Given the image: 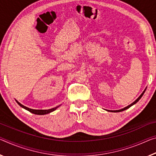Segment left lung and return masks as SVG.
Masks as SVG:
<instances>
[{"mask_svg": "<svg viewBox=\"0 0 156 156\" xmlns=\"http://www.w3.org/2000/svg\"><path fill=\"white\" fill-rule=\"evenodd\" d=\"M145 92V90L144 91H143V92H142V94H141L140 96H139V97H138L137 98V99H136L135 101H134V102H133V103H131V104H130V105H128L127 106V107H126V108H123V109H121V110H108V111H110V112H122V111H123V110H126V109H128V108H129L130 107H131V106L132 105H134V104H135V103H137V101H139L140 99V98H142V96H143V94H144V93Z\"/></svg>", "mask_w": 156, "mask_h": 156, "instance_id": "8db88e82", "label": "left lung"}]
</instances>
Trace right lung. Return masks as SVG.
Listing matches in <instances>:
<instances>
[{"instance_id":"add662e5","label":"right lung","mask_w":156,"mask_h":156,"mask_svg":"<svg viewBox=\"0 0 156 156\" xmlns=\"http://www.w3.org/2000/svg\"><path fill=\"white\" fill-rule=\"evenodd\" d=\"M16 101V103L21 106V107L24 108V109L28 110L29 112H30L32 113L35 114V115H46V114H48L51 112H53V111H54V110H55L57 109V108H58V107L51 108V109H49V110H33V109H30V108H28L26 107V106L23 105L22 104H21L20 103L18 102L17 101Z\"/></svg>"}]
</instances>
